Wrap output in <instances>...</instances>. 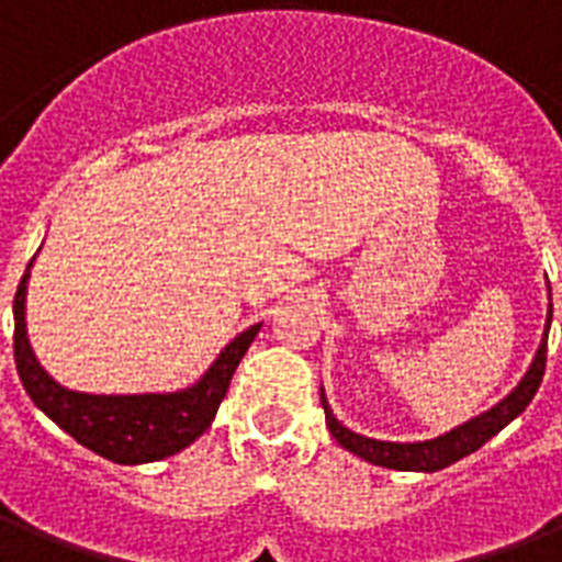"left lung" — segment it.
I'll list each match as a JSON object with an SVG mask.
<instances>
[{
    "label": "left lung",
    "instance_id": "1",
    "mask_svg": "<svg viewBox=\"0 0 562 562\" xmlns=\"http://www.w3.org/2000/svg\"><path fill=\"white\" fill-rule=\"evenodd\" d=\"M549 323H551V308H549ZM546 352H549V326H546V337H542L540 349H537V358H533L531 369L526 372V378L519 381V386L510 392L508 398L499 401L494 409H487L485 415H479L473 422L456 427L453 432L439 436L432 441H418V445H392V441H375L367 439V436H358V432L346 430L344 424L337 422L331 409L326 407L323 401V409H326V427L331 430L340 447H346L349 453L360 456L372 464H381V468H392V471H441L447 464L459 462L462 456L473 453L479 447L485 445L487 439H494L496 432L503 430L505 424L514 422L522 409L531 404V398L537 395L542 384V375H546Z\"/></svg>",
    "mask_w": 562,
    "mask_h": 562
}]
</instances>
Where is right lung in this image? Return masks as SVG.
Instances as JSON below:
<instances>
[{"mask_svg":"<svg viewBox=\"0 0 562 562\" xmlns=\"http://www.w3.org/2000/svg\"><path fill=\"white\" fill-rule=\"evenodd\" d=\"M31 268V262H29ZM29 268L22 273L20 289L13 296V360L16 372L36 407L43 409L59 430L75 441L94 450L115 464L158 462L184 450L216 418V409L225 398L231 378L248 346L254 344L259 326L241 331L207 375L195 386L172 395H86L59 386L45 369L36 363L25 337V282Z\"/></svg>","mask_w":562,"mask_h":562,"instance_id":"obj_1","label":"right lung"}]
</instances>
